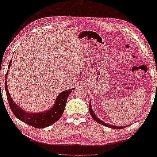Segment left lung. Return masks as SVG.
Segmentation results:
<instances>
[{
  "label": "left lung",
  "instance_id": "obj_1",
  "mask_svg": "<svg viewBox=\"0 0 157 157\" xmlns=\"http://www.w3.org/2000/svg\"><path fill=\"white\" fill-rule=\"evenodd\" d=\"M89 113H90V114L91 115L92 118H93L94 121H96V122H98V124H102V125H103V126H108V127H110L111 128H114V129H121V128H124L126 127V126H113V125H109V124H106V123L104 122V121L101 120L100 119H98L96 117L95 113H94V111L92 110V108H91V101H90V102H89Z\"/></svg>",
  "mask_w": 157,
  "mask_h": 157
}]
</instances>
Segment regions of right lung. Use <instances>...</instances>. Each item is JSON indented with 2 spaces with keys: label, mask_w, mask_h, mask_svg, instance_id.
Wrapping results in <instances>:
<instances>
[{
  "label": "right lung",
  "mask_w": 157,
  "mask_h": 157,
  "mask_svg": "<svg viewBox=\"0 0 157 157\" xmlns=\"http://www.w3.org/2000/svg\"><path fill=\"white\" fill-rule=\"evenodd\" d=\"M12 60L10 61L8 65V68H10L11 65ZM8 71H7L6 75V82H5V89H6L7 98L8 101V103L12 113L14 114L17 119L21 120L23 122L26 123L28 125H30L33 127L38 128H43L47 127V126L54 124L61 118L63 114L65 107L66 105L67 98L69 94L73 91L74 88L68 89V90L64 91L59 94L56 99L55 103L52 107L51 109L47 110L44 113H30L24 111L21 108L15 104V103L12 101L11 96L10 95L7 86V76Z\"/></svg>",
  "instance_id": "1"
}]
</instances>
